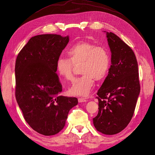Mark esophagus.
<instances>
[{
    "label": "esophagus",
    "instance_id": "obj_1",
    "mask_svg": "<svg viewBox=\"0 0 155 155\" xmlns=\"http://www.w3.org/2000/svg\"><path fill=\"white\" fill-rule=\"evenodd\" d=\"M87 100L86 98H83V97L78 98L79 102H87Z\"/></svg>",
    "mask_w": 155,
    "mask_h": 155
}]
</instances>
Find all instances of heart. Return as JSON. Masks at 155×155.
<instances>
[{
  "mask_svg": "<svg viewBox=\"0 0 155 155\" xmlns=\"http://www.w3.org/2000/svg\"><path fill=\"white\" fill-rule=\"evenodd\" d=\"M68 58L60 57L56 63L58 74L66 81L74 79V66H81V77L74 80L69 89L73 96H86L94 86V79L101 81L108 74L110 66L109 50L102 46L88 41H81L67 51Z\"/></svg>",
  "mask_w": 155,
  "mask_h": 155,
  "instance_id": "1",
  "label": "heart"
}]
</instances>
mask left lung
I'll return each instance as SVG.
<instances>
[{
	"label": "left lung",
	"instance_id": "left-lung-1",
	"mask_svg": "<svg viewBox=\"0 0 155 155\" xmlns=\"http://www.w3.org/2000/svg\"><path fill=\"white\" fill-rule=\"evenodd\" d=\"M106 33L112 64L97 93L99 112L93 118V124L102 134L115 135L122 131L132 119L140 86L134 52L115 34Z\"/></svg>",
	"mask_w": 155,
	"mask_h": 155
}]
</instances>
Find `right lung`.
<instances>
[{"instance_id":"1","label":"right lung","mask_w":155,"mask_h":155,"mask_svg":"<svg viewBox=\"0 0 155 155\" xmlns=\"http://www.w3.org/2000/svg\"><path fill=\"white\" fill-rule=\"evenodd\" d=\"M69 37L56 34L31 38L15 62V97L27 124L38 133L50 136L64 128L76 97L60 96L62 85L56 63Z\"/></svg>"}]
</instances>
